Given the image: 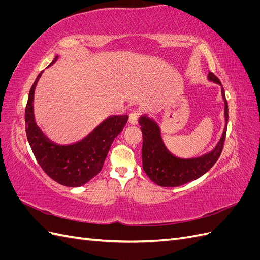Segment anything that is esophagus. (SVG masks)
Listing matches in <instances>:
<instances>
[{
	"instance_id": "esophagus-1",
	"label": "esophagus",
	"mask_w": 260,
	"mask_h": 260,
	"mask_svg": "<svg viewBox=\"0 0 260 260\" xmlns=\"http://www.w3.org/2000/svg\"><path fill=\"white\" fill-rule=\"evenodd\" d=\"M139 117H140V113H139V112H133V113H131L130 116H129V122H130L131 124H137Z\"/></svg>"
}]
</instances>
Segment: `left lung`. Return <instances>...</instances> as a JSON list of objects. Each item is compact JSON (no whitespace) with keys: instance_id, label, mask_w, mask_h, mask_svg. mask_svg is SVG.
I'll list each match as a JSON object with an SVG mask.
<instances>
[{"instance_id":"obj_1","label":"left lung","mask_w":260,"mask_h":260,"mask_svg":"<svg viewBox=\"0 0 260 260\" xmlns=\"http://www.w3.org/2000/svg\"><path fill=\"white\" fill-rule=\"evenodd\" d=\"M208 80L221 85V94L224 101L225 124L219 142L209 153L195 158H180L171 154L165 145L158 123L148 116L140 117L139 123L143 135L142 161L143 169L153 182L160 186H179L199 179L214 166L221 155L225 133L228 127V102L225 100L224 89L218 78L208 74Z\"/></svg>"}]
</instances>
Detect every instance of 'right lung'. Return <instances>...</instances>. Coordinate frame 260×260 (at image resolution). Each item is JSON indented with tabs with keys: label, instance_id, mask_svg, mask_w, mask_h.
<instances>
[{
	"label": "right lung",
	"instance_id": "1",
	"mask_svg": "<svg viewBox=\"0 0 260 260\" xmlns=\"http://www.w3.org/2000/svg\"><path fill=\"white\" fill-rule=\"evenodd\" d=\"M57 58L58 56H55L51 65ZM42 73L38 75L31 86L25 111L28 142L38 164L50 178L65 186H81L101 171L113 141L124 128L129 116L108 117L77 143L69 145L54 143L38 127L35 120V90Z\"/></svg>",
	"mask_w": 260,
	"mask_h": 260
}]
</instances>
